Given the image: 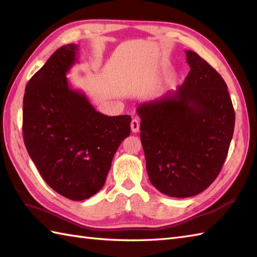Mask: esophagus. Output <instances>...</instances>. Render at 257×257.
I'll return each instance as SVG.
<instances>
[{
	"mask_svg": "<svg viewBox=\"0 0 257 257\" xmlns=\"http://www.w3.org/2000/svg\"><path fill=\"white\" fill-rule=\"evenodd\" d=\"M131 130L133 133H137L138 131H140V121L137 119H133L131 122Z\"/></svg>",
	"mask_w": 257,
	"mask_h": 257,
	"instance_id": "esophagus-1",
	"label": "esophagus"
}]
</instances>
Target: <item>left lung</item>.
Here are the masks:
<instances>
[{"mask_svg":"<svg viewBox=\"0 0 257 257\" xmlns=\"http://www.w3.org/2000/svg\"><path fill=\"white\" fill-rule=\"evenodd\" d=\"M183 85L137 107L150 183L174 198L196 196L217 177L229 149L234 111L219 73L186 51Z\"/></svg>","mask_w":257,"mask_h":257,"instance_id":"left-lung-1","label":"left lung"}]
</instances>
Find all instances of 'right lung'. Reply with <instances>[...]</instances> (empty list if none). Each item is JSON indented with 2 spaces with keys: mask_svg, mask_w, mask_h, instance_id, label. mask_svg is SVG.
Listing matches in <instances>:
<instances>
[{
  "mask_svg": "<svg viewBox=\"0 0 257 257\" xmlns=\"http://www.w3.org/2000/svg\"><path fill=\"white\" fill-rule=\"evenodd\" d=\"M77 44L61 46L28 82L23 134L28 154L46 184L73 201L91 198L106 182L113 156L131 133V116H108L73 89L67 73Z\"/></svg>",
  "mask_w": 257,
  "mask_h": 257,
  "instance_id": "add662e5",
  "label": "right lung"
}]
</instances>
